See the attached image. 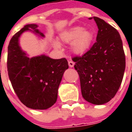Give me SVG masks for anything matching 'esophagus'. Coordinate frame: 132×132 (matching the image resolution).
<instances>
[{
	"mask_svg": "<svg viewBox=\"0 0 132 132\" xmlns=\"http://www.w3.org/2000/svg\"><path fill=\"white\" fill-rule=\"evenodd\" d=\"M68 65H69V66H70V68H72V67L74 66L75 63L72 62V61H71V60H70V61H68Z\"/></svg>",
	"mask_w": 132,
	"mask_h": 132,
	"instance_id": "1",
	"label": "esophagus"
}]
</instances>
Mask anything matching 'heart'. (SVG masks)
I'll use <instances>...</instances> for the list:
<instances>
[{"mask_svg": "<svg viewBox=\"0 0 132 132\" xmlns=\"http://www.w3.org/2000/svg\"><path fill=\"white\" fill-rule=\"evenodd\" d=\"M94 34L90 30L84 29L83 27L75 26L65 30L61 33L60 38L64 43H70V50L75 55H81L90 49L94 40ZM54 46L60 48L57 42L53 43Z\"/></svg>", "mask_w": 132, "mask_h": 132, "instance_id": "b5f03b06", "label": "heart"}]
</instances>
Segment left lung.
<instances>
[{"mask_svg": "<svg viewBox=\"0 0 132 132\" xmlns=\"http://www.w3.org/2000/svg\"><path fill=\"white\" fill-rule=\"evenodd\" d=\"M92 18H90L91 20ZM96 42L81 57H75L82 96L94 105L106 103L121 86L125 69L123 42L117 30L99 18Z\"/></svg>", "mask_w": 132, "mask_h": 132, "instance_id": "obj_1", "label": "left lung"}]
</instances>
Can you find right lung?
Listing matches in <instances>:
<instances>
[{"label": "right lung", "mask_w": 132, "mask_h": 132, "mask_svg": "<svg viewBox=\"0 0 132 132\" xmlns=\"http://www.w3.org/2000/svg\"><path fill=\"white\" fill-rule=\"evenodd\" d=\"M38 27L36 24H27L12 37L8 46L7 71L15 94L24 105L46 110L57 101L58 88L68 64L65 58L54 60L44 55L29 58L21 49L19 38L24 31L44 37Z\"/></svg>", "instance_id": "right-lung-1"}]
</instances>
